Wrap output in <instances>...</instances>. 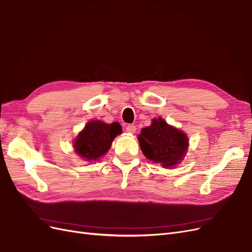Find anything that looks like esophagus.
I'll list each match as a JSON object with an SVG mask.
<instances>
[{
  "instance_id": "obj_1",
  "label": "esophagus",
  "mask_w": 252,
  "mask_h": 252,
  "mask_svg": "<svg viewBox=\"0 0 252 252\" xmlns=\"http://www.w3.org/2000/svg\"><path fill=\"white\" fill-rule=\"evenodd\" d=\"M126 132L129 134H134L136 132V126L134 125H128L126 126Z\"/></svg>"
}]
</instances>
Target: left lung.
Masks as SVG:
<instances>
[{"instance_id":"obj_1","label":"left lung","mask_w":252,"mask_h":252,"mask_svg":"<svg viewBox=\"0 0 252 252\" xmlns=\"http://www.w3.org/2000/svg\"><path fill=\"white\" fill-rule=\"evenodd\" d=\"M137 139L143 155L164 168L180 164L189 147L188 135L161 117L154 118L151 126L143 127Z\"/></svg>"}]
</instances>
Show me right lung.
I'll return each mask as SVG.
<instances>
[{"label":"right lung","instance_id":"add662e5","mask_svg":"<svg viewBox=\"0 0 252 252\" xmlns=\"http://www.w3.org/2000/svg\"><path fill=\"white\" fill-rule=\"evenodd\" d=\"M121 133L123 127L117 121L109 125L101 120H90L73 140V149L85 161H98Z\"/></svg>","mask_w":252,"mask_h":252}]
</instances>
